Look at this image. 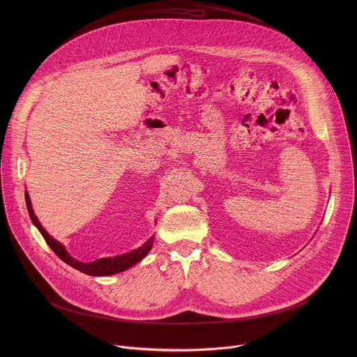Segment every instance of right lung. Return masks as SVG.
<instances>
[{
    "label": "right lung",
    "mask_w": 357,
    "mask_h": 357,
    "mask_svg": "<svg viewBox=\"0 0 357 357\" xmlns=\"http://www.w3.org/2000/svg\"><path fill=\"white\" fill-rule=\"evenodd\" d=\"M25 202H26V208H28V213H29V218L32 220V223L36 226V229L40 231V234L43 236L45 241L47 243V245L54 250V252L56 254V256L65 261L66 264H69L70 267L87 274V275H94V277H103V275H113V274H117V273H121V271H126L128 270L130 267L135 266L137 263H139L146 254L151 251L152 248V244H154V236H151L141 247L130 251V252H126V254H121V256H116V257H106V259H98L96 261H91V263H83V261H79L76 259H73L70 254L66 251L65 245L62 243H59L58 240H55L52 236H50L45 229L43 226L40 225V222L38 220L36 215L33 213V209H32V203H31V197L28 195V192H25Z\"/></svg>",
    "instance_id": "obj_1"
}]
</instances>
